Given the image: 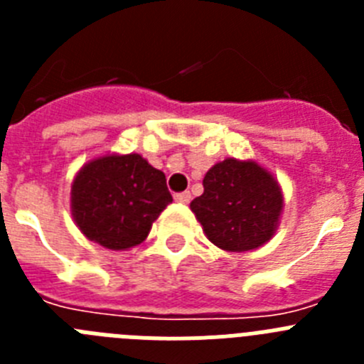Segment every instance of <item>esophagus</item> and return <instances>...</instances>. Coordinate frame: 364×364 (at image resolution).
<instances>
[{
    "label": "esophagus",
    "instance_id": "1",
    "mask_svg": "<svg viewBox=\"0 0 364 364\" xmlns=\"http://www.w3.org/2000/svg\"><path fill=\"white\" fill-rule=\"evenodd\" d=\"M189 200H191V193H189V191L176 193V195H175V202H178V204H188Z\"/></svg>",
    "mask_w": 364,
    "mask_h": 364
}]
</instances>
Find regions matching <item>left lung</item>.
<instances>
[{
	"instance_id": "1",
	"label": "left lung",
	"mask_w": 364,
	"mask_h": 364,
	"mask_svg": "<svg viewBox=\"0 0 364 364\" xmlns=\"http://www.w3.org/2000/svg\"><path fill=\"white\" fill-rule=\"evenodd\" d=\"M204 193L189 204L205 237L224 252H250L277 231L284 195L255 160L226 159L205 173Z\"/></svg>"
}]
</instances>
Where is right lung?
I'll list each match as a JSON object with an SVG mask.
<instances>
[{
    "instance_id": "obj_1",
    "label": "right lung",
    "mask_w": 364,
    "mask_h": 364,
    "mask_svg": "<svg viewBox=\"0 0 364 364\" xmlns=\"http://www.w3.org/2000/svg\"><path fill=\"white\" fill-rule=\"evenodd\" d=\"M171 202L166 175L138 153L89 160L70 184L76 226L87 239L114 252L144 242Z\"/></svg>"
}]
</instances>
